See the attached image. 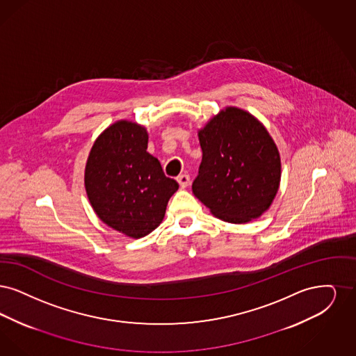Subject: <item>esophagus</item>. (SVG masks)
<instances>
[{
  "label": "esophagus",
  "instance_id": "34e87169",
  "mask_svg": "<svg viewBox=\"0 0 356 356\" xmlns=\"http://www.w3.org/2000/svg\"><path fill=\"white\" fill-rule=\"evenodd\" d=\"M177 181H178V184H179L182 188H185L190 184V177L187 174H181V175H178Z\"/></svg>",
  "mask_w": 356,
  "mask_h": 356
}]
</instances>
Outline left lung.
Returning a JSON list of instances; mask_svg holds the SVG:
<instances>
[{
  "label": "left lung",
  "mask_w": 356,
  "mask_h": 356,
  "mask_svg": "<svg viewBox=\"0 0 356 356\" xmlns=\"http://www.w3.org/2000/svg\"><path fill=\"white\" fill-rule=\"evenodd\" d=\"M200 174L193 193L210 213L229 223H248L266 213L280 185L278 147L246 110L222 108L198 130Z\"/></svg>",
  "instance_id": "obj_1"
}]
</instances>
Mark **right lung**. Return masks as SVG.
I'll list each match as a JSON object with an SVG mask.
<instances>
[{"label":"right lung","mask_w":356,"mask_h":356,"mask_svg":"<svg viewBox=\"0 0 356 356\" xmlns=\"http://www.w3.org/2000/svg\"><path fill=\"white\" fill-rule=\"evenodd\" d=\"M145 126L121 120L94 140L85 166V190L94 213L105 225L138 239L163 220L178 184L147 153Z\"/></svg>","instance_id":"1"}]
</instances>
